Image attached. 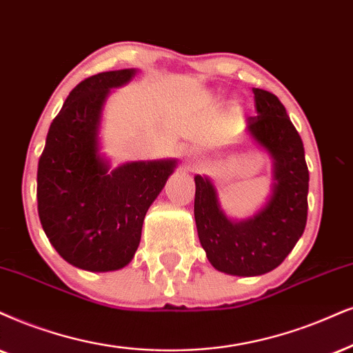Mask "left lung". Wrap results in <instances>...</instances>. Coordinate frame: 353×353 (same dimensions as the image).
<instances>
[{
	"mask_svg": "<svg viewBox=\"0 0 353 353\" xmlns=\"http://www.w3.org/2000/svg\"><path fill=\"white\" fill-rule=\"evenodd\" d=\"M257 115L248 132L274 158V194L248 221L225 216L212 182L195 176L194 215L199 239L216 270L231 275H262L274 270L301 238L307 218V171L300 133L279 97L252 88Z\"/></svg>",
	"mask_w": 353,
	"mask_h": 353,
	"instance_id": "8db88e82",
	"label": "left lung"
}]
</instances>
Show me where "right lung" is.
<instances>
[{
	"label": "right lung",
	"mask_w": 353,
	"mask_h": 353,
	"mask_svg": "<svg viewBox=\"0 0 353 353\" xmlns=\"http://www.w3.org/2000/svg\"><path fill=\"white\" fill-rule=\"evenodd\" d=\"M133 70L83 79L48 128L37 169V210L57 252L79 269L107 272L132 261L150 205L174 161L130 163L112 172L97 154V127L110 88Z\"/></svg>",
	"instance_id": "1"
}]
</instances>
